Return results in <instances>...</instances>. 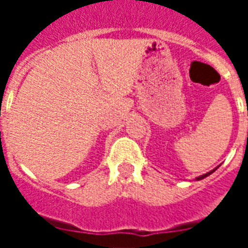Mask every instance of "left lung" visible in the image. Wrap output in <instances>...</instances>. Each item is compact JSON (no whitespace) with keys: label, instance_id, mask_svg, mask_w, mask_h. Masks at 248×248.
I'll use <instances>...</instances> for the list:
<instances>
[{"label":"left lung","instance_id":"obj_1","mask_svg":"<svg viewBox=\"0 0 248 248\" xmlns=\"http://www.w3.org/2000/svg\"><path fill=\"white\" fill-rule=\"evenodd\" d=\"M218 167H219V166H218ZM218 167H215V169H214V170H211V171L206 172V174H203V175H201V177H197V178H195V181H201V179H203V178L208 177V175H210V174H213V172L215 171V170H217V169H218Z\"/></svg>","mask_w":248,"mask_h":248}]
</instances>
